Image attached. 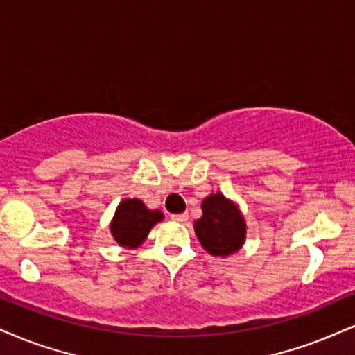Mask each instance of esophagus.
Masks as SVG:
<instances>
[{"label": "esophagus", "mask_w": 355, "mask_h": 355, "mask_svg": "<svg viewBox=\"0 0 355 355\" xmlns=\"http://www.w3.org/2000/svg\"><path fill=\"white\" fill-rule=\"evenodd\" d=\"M174 222H179V224H182V222H186L187 218H189V214L184 212V214H174V216H171Z\"/></svg>", "instance_id": "esophagus-1"}]
</instances>
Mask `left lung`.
Listing matches in <instances>:
<instances>
[{
  "instance_id": "obj_1",
  "label": "left lung",
  "mask_w": 355,
  "mask_h": 355,
  "mask_svg": "<svg viewBox=\"0 0 355 355\" xmlns=\"http://www.w3.org/2000/svg\"><path fill=\"white\" fill-rule=\"evenodd\" d=\"M196 234L211 255H230L242 247L245 224L234 204L222 194H212L202 202V217L194 222Z\"/></svg>"
}]
</instances>
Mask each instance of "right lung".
Masks as SVG:
<instances>
[{
  "mask_svg": "<svg viewBox=\"0 0 355 355\" xmlns=\"http://www.w3.org/2000/svg\"><path fill=\"white\" fill-rule=\"evenodd\" d=\"M161 218L163 214L159 211H148L141 200L125 199L118 205L110 225L113 239L123 247H138Z\"/></svg>",
  "mask_w": 355,
  "mask_h": 355,
  "instance_id": "right-lung-1",
  "label": "right lung"
}]
</instances>
